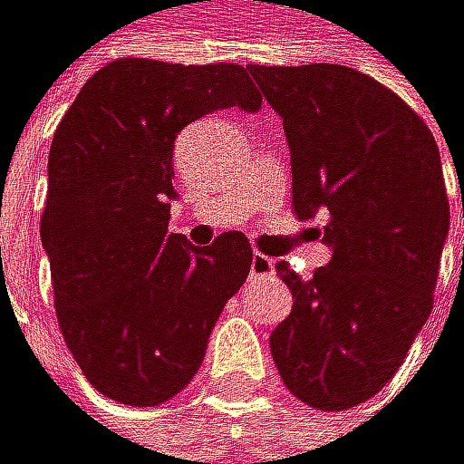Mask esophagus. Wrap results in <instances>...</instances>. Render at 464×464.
<instances>
[{
	"instance_id": "esophagus-1",
	"label": "esophagus",
	"mask_w": 464,
	"mask_h": 464,
	"mask_svg": "<svg viewBox=\"0 0 464 464\" xmlns=\"http://www.w3.org/2000/svg\"><path fill=\"white\" fill-rule=\"evenodd\" d=\"M274 276V259L265 254H254L251 259V279H267Z\"/></svg>"
}]
</instances>
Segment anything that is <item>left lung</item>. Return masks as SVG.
Returning a JSON list of instances; mask_svg holds the SVG:
<instances>
[{"label": "left lung", "instance_id": "1", "mask_svg": "<svg viewBox=\"0 0 464 464\" xmlns=\"http://www.w3.org/2000/svg\"><path fill=\"white\" fill-rule=\"evenodd\" d=\"M247 71L282 116L294 213H325L334 247L308 282L276 265L294 308L271 353L296 400L348 411L388 385L433 308L450 225L440 148L411 105L345 64Z\"/></svg>", "mask_w": 464, "mask_h": 464}]
</instances>
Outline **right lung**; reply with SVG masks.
Segmentation results:
<instances>
[{
    "mask_svg": "<svg viewBox=\"0 0 464 464\" xmlns=\"http://www.w3.org/2000/svg\"><path fill=\"white\" fill-rule=\"evenodd\" d=\"M222 108H262L242 64L116 59L53 133L39 234L59 331L88 382L122 405H162L190 382L251 274L239 230L208 247L168 230L176 133Z\"/></svg>",
    "mask_w": 464,
    "mask_h": 464,
    "instance_id": "1",
    "label": "right lung"
}]
</instances>
